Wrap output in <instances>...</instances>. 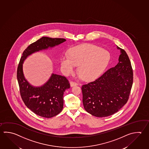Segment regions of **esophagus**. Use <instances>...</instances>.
<instances>
[{
    "label": "esophagus",
    "instance_id": "esophagus-1",
    "mask_svg": "<svg viewBox=\"0 0 149 149\" xmlns=\"http://www.w3.org/2000/svg\"><path fill=\"white\" fill-rule=\"evenodd\" d=\"M70 86L72 87V86H77L78 85V83H76L75 81H72L70 82Z\"/></svg>",
    "mask_w": 149,
    "mask_h": 149
}]
</instances>
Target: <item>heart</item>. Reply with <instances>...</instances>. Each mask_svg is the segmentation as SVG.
Instances as JSON below:
<instances>
[{
    "label": "heart",
    "mask_w": 149,
    "mask_h": 149,
    "mask_svg": "<svg viewBox=\"0 0 149 149\" xmlns=\"http://www.w3.org/2000/svg\"><path fill=\"white\" fill-rule=\"evenodd\" d=\"M108 51L94 45H80L72 48L68 55L61 57L60 62L63 72L68 74L72 73L76 65L78 72L85 80H92L100 76L110 62Z\"/></svg>",
    "instance_id": "1"
}]
</instances>
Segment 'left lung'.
<instances>
[{"instance_id": "obj_1", "label": "left lung", "mask_w": 149, "mask_h": 149, "mask_svg": "<svg viewBox=\"0 0 149 149\" xmlns=\"http://www.w3.org/2000/svg\"><path fill=\"white\" fill-rule=\"evenodd\" d=\"M117 48L121 51L118 64L81 86L85 110L96 117L117 112L129 98L133 81L132 66L126 52Z\"/></svg>"}]
</instances>
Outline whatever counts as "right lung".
<instances>
[{"instance_id":"obj_1","label":"right lung","mask_w":149,"mask_h":149,"mask_svg":"<svg viewBox=\"0 0 149 149\" xmlns=\"http://www.w3.org/2000/svg\"><path fill=\"white\" fill-rule=\"evenodd\" d=\"M65 41L64 38L42 37L24 51L17 68V80L23 102L29 109L42 117L52 118L62 111L64 93L65 90L70 88V84L66 77L52 74L44 85L40 87L33 86L24 76L23 63L31 54L53 47Z\"/></svg>"}]
</instances>
